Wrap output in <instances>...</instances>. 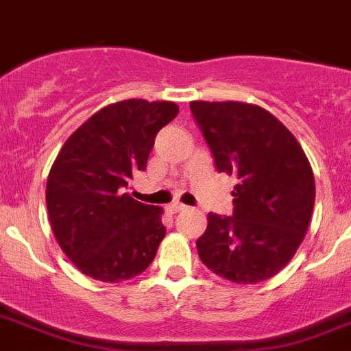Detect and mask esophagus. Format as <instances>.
Here are the masks:
<instances>
[{
	"label": "esophagus",
	"instance_id": "obj_1",
	"mask_svg": "<svg viewBox=\"0 0 351 351\" xmlns=\"http://www.w3.org/2000/svg\"><path fill=\"white\" fill-rule=\"evenodd\" d=\"M187 206L182 204V202H172V204L167 206V211L172 213V215H176V213H180V211H186Z\"/></svg>",
	"mask_w": 351,
	"mask_h": 351
}]
</instances>
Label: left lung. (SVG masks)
Listing matches in <instances>:
<instances>
[{"label":"left lung","mask_w":351,"mask_h":351,"mask_svg":"<svg viewBox=\"0 0 351 351\" xmlns=\"http://www.w3.org/2000/svg\"><path fill=\"white\" fill-rule=\"evenodd\" d=\"M216 171L237 176L233 216L208 215L196 241L201 262L237 284L270 279L308 233L314 176L295 136L263 108L241 101H191Z\"/></svg>","instance_id":"obj_1"}]
</instances>
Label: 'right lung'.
<instances>
[{"instance_id":"right-lung-1","label":"right lung","mask_w":351,"mask_h":351,"mask_svg":"<svg viewBox=\"0 0 351 351\" xmlns=\"http://www.w3.org/2000/svg\"><path fill=\"white\" fill-rule=\"evenodd\" d=\"M179 113L172 101L108 104L66 140L47 177L53 237L84 276L121 282L154 262L164 240V209L123 193L147 167L158 130Z\"/></svg>"}]
</instances>
